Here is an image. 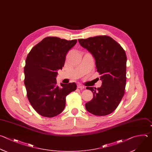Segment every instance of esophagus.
Segmentation results:
<instances>
[{"mask_svg":"<svg viewBox=\"0 0 152 152\" xmlns=\"http://www.w3.org/2000/svg\"><path fill=\"white\" fill-rule=\"evenodd\" d=\"M77 88H79V89H82L85 88L84 86H83V85H78L77 86Z\"/></svg>","mask_w":152,"mask_h":152,"instance_id":"esophagus-1","label":"esophagus"}]
</instances>
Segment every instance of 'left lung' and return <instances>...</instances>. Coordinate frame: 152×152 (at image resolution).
<instances>
[{"label": "left lung", "instance_id": "8db88e82", "mask_svg": "<svg viewBox=\"0 0 152 152\" xmlns=\"http://www.w3.org/2000/svg\"><path fill=\"white\" fill-rule=\"evenodd\" d=\"M80 45L93 56L102 85L86 87L93 98L85 104L89 113L96 116L112 113L119 104L126 86V56L122 47L112 37L98 36L78 39Z\"/></svg>", "mask_w": 152, "mask_h": 152}]
</instances>
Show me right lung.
<instances>
[{
    "instance_id": "add662e5",
    "label": "right lung",
    "mask_w": 152,
    "mask_h": 152,
    "mask_svg": "<svg viewBox=\"0 0 152 152\" xmlns=\"http://www.w3.org/2000/svg\"><path fill=\"white\" fill-rule=\"evenodd\" d=\"M77 40L47 37L35 45L26 60L24 85L33 108L41 116L54 117L66 106V98L76 89L75 82L57 84L58 70L63 69L66 56Z\"/></svg>"
}]
</instances>
